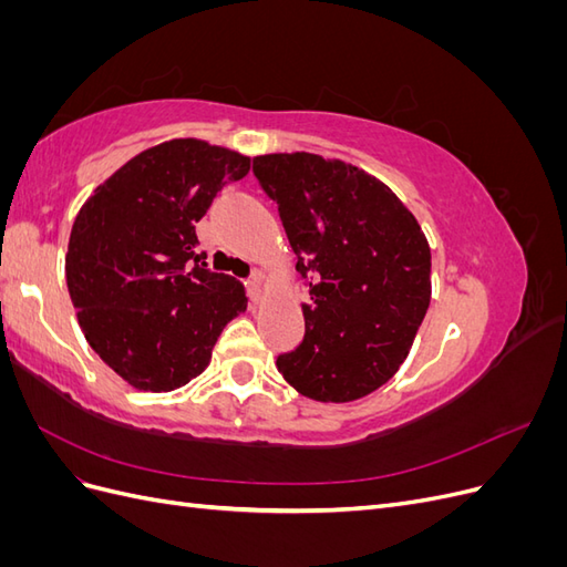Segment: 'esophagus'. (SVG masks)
Returning a JSON list of instances; mask_svg holds the SVG:
<instances>
[{
    "instance_id": "34e87169",
    "label": "esophagus",
    "mask_w": 567,
    "mask_h": 567,
    "mask_svg": "<svg viewBox=\"0 0 567 567\" xmlns=\"http://www.w3.org/2000/svg\"><path fill=\"white\" fill-rule=\"evenodd\" d=\"M246 286H248V296H250V300H252L255 305H260V302H262V274H260V271H255L252 277L246 281Z\"/></svg>"
}]
</instances>
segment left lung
Here are the masks:
<instances>
[{
    "mask_svg": "<svg viewBox=\"0 0 567 567\" xmlns=\"http://www.w3.org/2000/svg\"><path fill=\"white\" fill-rule=\"evenodd\" d=\"M252 173L279 205L312 296L305 338L279 354V373L317 402L367 398L398 373L431 305L421 225L381 179L338 158L267 153Z\"/></svg>",
    "mask_w": 567,
    "mask_h": 567,
    "instance_id": "obj_1",
    "label": "left lung"
}]
</instances>
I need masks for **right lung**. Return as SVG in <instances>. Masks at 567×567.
I'll return each mask as SVG.
<instances>
[{
	"label": "right lung",
	"instance_id": "obj_1",
	"mask_svg": "<svg viewBox=\"0 0 567 567\" xmlns=\"http://www.w3.org/2000/svg\"><path fill=\"white\" fill-rule=\"evenodd\" d=\"M250 158L200 140L142 151L94 188L65 252L80 329L120 379L144 392L186 385L210 364L225 326L246 312L241 281L188 267L196 221Z\"/></svg>",
	"mask_w": 567,
	"mask_h": 567
}]
</instances>
